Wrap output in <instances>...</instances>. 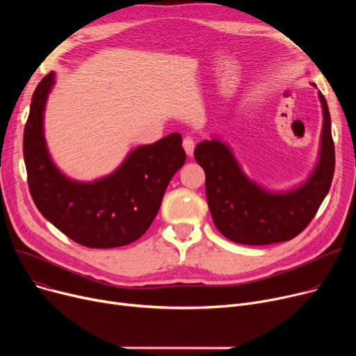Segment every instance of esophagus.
<instances>
[{"label": "esophagus", "mask_w": 356, "mask_h": 356, "mask_svg": "<svg viewBox=\"0 0 356 356\" xmlns=\"http://www.w3.org/2000/svg\"><path fill=\"white\" fill-rule=\"evenodd\" d=\"M183 148H184L186 154H188V156H193V152H195V141H193V138L186 137V138L183 140Z\"/></svg>", "instance_id": "34e87169"}]
</instances>
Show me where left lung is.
Returning a JSON list of instances; mask_svg holds the SVG:
<instances>
[{"label":"left lung","instance_id":"obj_1","mask_svg":"<svg viewBox=\"0 0 356 356\" xmlns=\"http://www.w3.org/2000/svg\"><path fill=\"white\" fill-rule=\"evenodd\" d=\"M319 99L323 109L319 160L309 179L291 191L270 192L252 181L219 138L196 145L195 159L207 175L211 215L223 236L244 245L275 244L297 236L314 218L334 173L330 114L322 92Z\"/></svg>","mask_w":356,"mask_h":356}]
</instances>
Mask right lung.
Wrapping results in <instances>:
<instances>
[{
	"label": "right lung",
	"mask_w": 356,
	"mask_h": 356,
	"mask_svg": "<svg viewBox=\"0 0 356 356\" xmlns=\"http://www.w3.org/2000/svg\"><path fill=\"white\" fill-rule=\"evenodd\" d=\"M54 85L50 72L37 85L24 127L23 153L31 197L40 213L88 248L137 241L154 220L168 183L184 164L181 136L173 133L131 152L114 173L95 181L66 177L44 140V108Z\"/></svg>",
	"instance_id": "1"
}]
</instances>
